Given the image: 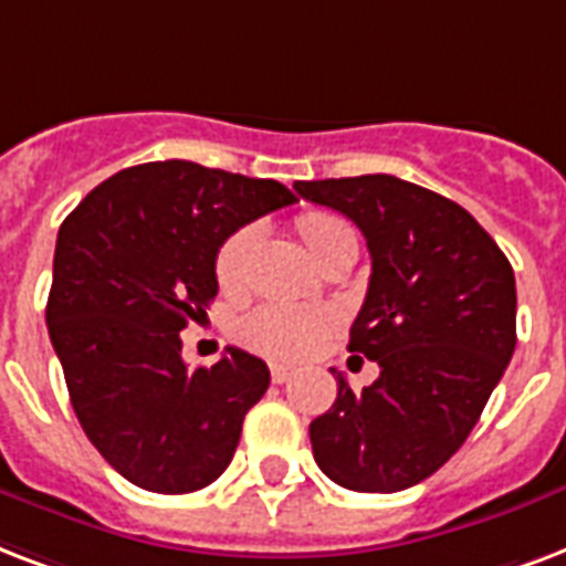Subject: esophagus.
Returning <instances> with one entry per match:
<instances>
[{
    "label": "esophagus",
    "instance_id": "1",
    "mask_svg": "<svg viewBox=\"0 0 566 566\" xmlns=\"http://www.w3.org/2000/svg\"><path fill=\"white\" fill-rule=\"evenodd\" d=\"M269 369H271V380H274V384H286V380L295 375V369H292V366H283V363H271Z\"/></svg>",
    "mask_w": 566,
    "mask_h": 566
}]
</instances>
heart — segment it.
<instances>
[{
    "label": "heart",
    "instance_id": "obj_1",
    "mask_svg": "<svg viewBox=\"0 0 566 566\" xmlns=\"http://www.w3.org/2000/svg\"><path fill=\"white\" fill-rule=\"evenodd\" d=\"M297 233L304 239L315 260L318 253L327 251L336 239L352 235V223L333 212H304L297 218ZM256 242V230L244 227L233 233L218 248L214 256V277L227 295H235L244 289L248 277V256ZM336 327V313L324 306H301L269 301L260 304L239 322V343L248 345L251 352L277 357V360H297L313 354L327 339V333Z\"/></svg>",
    "mask_w": 566,
    "mask_h": 566
}]
</instances>
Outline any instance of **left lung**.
Segmentation results:
<instances>
[{
  "label": "left lung",
  "instance_id": "left-lung-1",
  "mask_svg": "<svg viewBox=\"0 0 566 566\" xmlns=\"http://www.w3.org/2000/svg\"><path fill=\"white\" fill-rule=\"evenodd\" d=\"M352 218L371 253L348 352L380 366L354 392L339 375L310 440L318 470L357 493H396L440 470L479 422L516 348L514 269L449 197L389 174L295 182Z\"/></svg>",
  "mask_w": 566,
  "mask_h": 566
}]
</instances>
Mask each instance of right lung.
<instances>
[{
    "instance_id": "right-lung-1",
    "label": "right lung",
    "mask_w": 566,
    "mask_h": 566,
    "mask_svg": "<svg viewBox=\"0 0 566 566\" xmlns=\"http://www.w3.org/2000/svg\"><path fill=\"white\" fill-rule=\"evenodd\" d=\"M295 200L274 179L168 159L108 177L61 223L52 348L87 440L135 488L195 493L233 461L269 366L227 348L188 369L179 331L218 295L227 235Z\"/></svg>"
}]
</instances>
